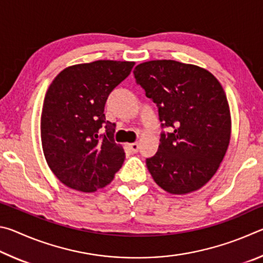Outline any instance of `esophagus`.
Instances as JSON below:
<instances>
[{"label": "esophagus", "mask_w": 263, "mask_h": 263, "mask_svg": "<svg viewBox=\"0 0 263 263\" xmlns=\"http://www.w3.org/2000/svg\"><path fill=\"white\" fill-rule=\"evenodd\" d=\"M128 147H130L132 152L137 153L138 149H139V144H138V142H132V144H128Z\"/></svg>", "instance_id": "1"}]
</instances>
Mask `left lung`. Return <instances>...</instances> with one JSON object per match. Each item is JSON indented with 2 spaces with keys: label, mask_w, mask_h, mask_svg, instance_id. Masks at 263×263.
Masks as SVG:
<instances>
[{
  "label": "left lung",
  "mask_w": 263,
  "mask_h": 263,
  "mask_svg": "<svg viewBox=\"0 0 263 263\" xmlns=\"http://www.w3.org/2000/svg\"><path fill=\"white\" fill-rule=\"evenodd\" d=\"M133 74L171 131L161 133L158 152L146 159L155 183L173 195L201 189L230 144L231 114L221 84L205 68L175 60L142 62Z\"/></svg>",
  "instance_id": "left-lung-1"
}]
</instances>
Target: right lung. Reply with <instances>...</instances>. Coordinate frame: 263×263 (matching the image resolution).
Returning <instances> with one entry per match:
<instances>
[{"mask_svg":"<svg viewBox=\"0 0 263 263\" xmlns=\"http://www.w3.org/2000/svg\"><path fill=\"white\" fill-rule=\"evenodd\" d=\"M133 66L115 60L73 65L48 87L41 117L43 152L53 174L68 188L94 193L122 167L125 152L114 140L116 125L105 121L104 105Z\"/></svg>","mask_w":263,"mask_h":263,"instance_id":"obj_1","label":"right lung"}]
</instances>
